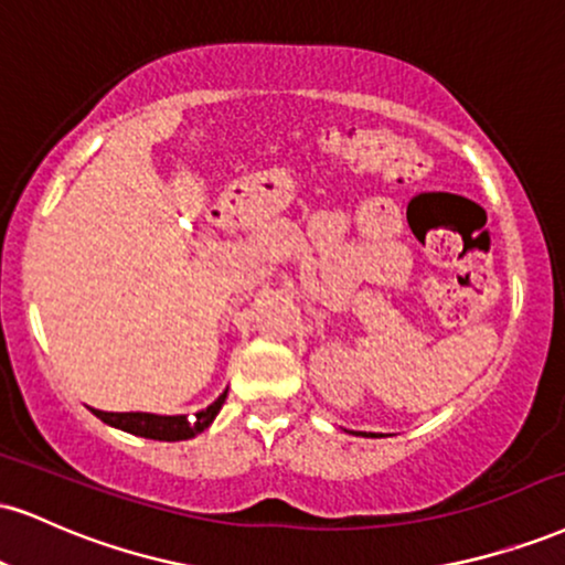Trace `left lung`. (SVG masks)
<instances>
[{
    "label": "left lung",
    "instance_id": "left-lung-1",
    "mask_svg": "<svg viewBox=\"0 0 565 565\" xmlns=\"http://www.w3.org/2000/svg\"><path fill=\"white\" fill-rule=\"evenodd\" d=\"M371 437H373V434H371Z\"/></svg>",
    "mask_w": 565,
    "mask_h": 565
}]
</instances>
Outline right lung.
Wrapping results in <instances>:
<instances>
[{
    "instance_id": "add662e5",
    "label": "right lung",
    "mask_w": 565,
    "mask_h": 565,
    "mask_svg": "<svg viewBox=\"0 0 565 565\" xmlns=\"http://www.w3.org/2000/svg\"><path fill=\"white\" fill-rule=\"evenodd\" d=\"M226 394L215 399L207 411L196 413V420H189L186 416H152V413H105V411H92L94 416L105 420V424L115 426V429L136 434V437L158 439V441H179V439H192L200 431H205L213 418L217 416L223 403H226Z\"/></svg>"
}]
</instances>
